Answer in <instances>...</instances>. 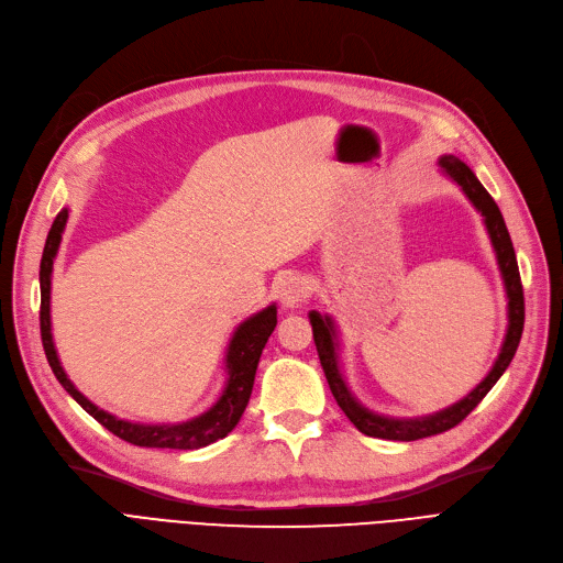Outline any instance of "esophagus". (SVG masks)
Here are the masks:
<instances>
[{
    "instance_id": "obj_1",
    "label": "esophagus",
    "mask_w": 563,
    "mask_h": 563,
    "mask_svg": "<svg viewBox=\"0 0 563 563\" xmlns=\"http://www.w3.org/2000/svg\"><path fill=\"white\" fill-rule=\"evenodd\" d=\"M275 292L284 307H296L307 298V282L298 273H284L275 284Z\"/></svg>"
}]
</instances>
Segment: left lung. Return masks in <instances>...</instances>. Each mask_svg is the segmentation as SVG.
Instances as JSON below:
<instances>
[{"mask_svg": "<svg viewBox=\"0 0 563 563\" xmlns=\"http://www.w3.org/2000/svg\"><path fill=\"white\" fill-rule=\"evenodd\" d=\"M440 169L444 176H449L453 183L461 185V190L465 197L472 201V206L484 216V224L488 229L493 250L497 254V265L504 279L506 288V300H508V328L506 336L501 343V351L488 371V376L481 380L465 398H461L459 404H453L440 412L426 415V417H415V419H394V417H383L371 412L364 408L360 400L353 396V391L347 389L343 373L339 366V339H336V325L330 316H320L318 311H309L311 320V330H313V341H316V351L320 357V366L325 371L328 385L336 398L339 408L345 412V417L355 423L357 431H362L368 438H380V440H398V442H412L421 438H431L438 433L449 431V428L459 426L478 404L484 400V396L495 387V383L501 378V373L511 364L518 343L522 336L525 328V296H522V282H520V271H518V258L516 250L511 243V235H508V229L504 224L501 212L495 203V199L488 195L484 185L478 183L474 172L459 159L456 155H442L440 157Z\"/></svg>", "mask_w": 563, "mask_h": 563, "instance_id": "1", "label": "left lung"}]
</instances>
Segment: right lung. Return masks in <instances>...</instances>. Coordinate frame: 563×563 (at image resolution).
<instances>
[{
	"mask_svg": "<svg viewBox=\"0 0 563 563\" xmlns=\"http://www.w3.org/2000/svg\"><path fill=\"white\" fill-rule=\"evenodd\" d=\"M66 220H68V208H64L55 218V222H52V229L45 240L43 258H41V339H43L49 368L62 383V387L98 423H102L107 431L130 444L153 446V449H201L227 438L250 404L261 353L267 343V336H271L273 330L277 328V307L275 305L265 307L263 311L250 316L235 328L227 347V360H224L227 385L222 389V396L203 415L180 423H135V421L117 419L114 415L93 406L85 394H79L75 389V385L68 380L66 371L57 357L55 341H52V323H49L52 265H55V256L59 252Z\"/></svg>",
	"mask_w": 563,
	"mask_h": 563,
	"instance_id": "add662e5",
	"label": "right lung"
}]
</instances>
